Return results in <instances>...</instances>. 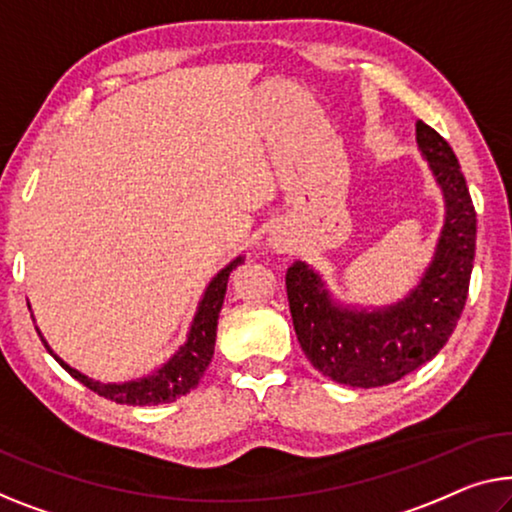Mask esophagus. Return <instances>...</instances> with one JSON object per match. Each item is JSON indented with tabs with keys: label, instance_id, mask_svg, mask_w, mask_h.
<instances>
[{
	"label": "esophagus",
	"instance_id": "obj_1",
	"mask_svg": "<svg viewBox=\"0 0 512 512\" xmlns=\"http://www.w3.org/2000/svg\"><path fill=\"white\" fill-rule=\"evenodd\" d=\"M269 246L276 250V253H287V250L292 248V239H289V234L285 230H276L269 236Z\"/></svg>",
	"mask_w": 512,
	"mask_h": 512
}]
</instances>
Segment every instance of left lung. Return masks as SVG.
Returning <instances> with one entry per match:
<instances>
[{
  "mask_svg": "<svg viewBox=\"0 0 512 512\" xmlns=\"http://www.w3.org/2000/svg\"><path fill=\"white\" fill-rule=\"evenodd\" d=\"M416 142L444 195V227L421 280L404 299L361 308L335 299L305 262L287 269L285 285L296 338L312 368L338 384L377 388L432 361L455 331L476 255V211L451 144L416 121Z\"/></svg>",
  "mask_w": 512,
  "mask_h": 512,
  "instance_id": "obj_1",
  "label": "left lung"
}]
</instances>
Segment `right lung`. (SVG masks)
<instances>
[{
	"label": "right lung",
	"mask_w": 512,
	"mask_h": 512,
	"mask_svg": "<svg viewBox=\"0 0 512 512\" xmlns=\"http://www.w3.org/2000/svg\"><path fill=\"white\" fill-rule=\"evenodd\" d=\"M246 257L232 259L225 269H220L216 276L204 289L200 303H197L195 317L190 322V329L186 335V342L174 352L167 361L156 368L149 375L131 381H121V384H114V381H98L87 377L85 372L75 370L68 365L64 358H59L52 347L45 342L43 333L41 335L45 349H48L50 356L64 368L73 379H78L80 384H85L89 391H94L103 398L119 404H131V407H147V404H163V402H174L181 395L193 391V388L200 384V379L207 372L211 358H213V347H216V329H218V317L220 308H223L225 292H227V280H230V273L236 266L243 264ZM29 305V303H27ZM34 319V315H32Z\"/></svg>",
	"instance_id": "right-lung-1"
}]
</instances>
